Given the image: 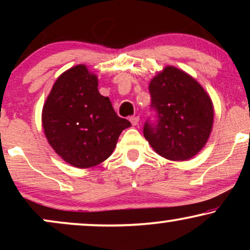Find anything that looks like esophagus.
Returning <instances> with one entry per match:
<instances>
[{
    "instance_id": "obj_1",
    "label": "esophagus",
    "mask_w": 250,
    "mask_h": 250,
    "mask_svg": "<svg viewBox=\"0 0 250 250\" xmlns=\"http://www.w3.org/2000/svg\"><path fill=\"white\" fill-rule=\"evenodd\" d=\"M129 121L131 122V125H139L140 117L139 116H131V117H129Z\"/></svg>"
}]
</instances>
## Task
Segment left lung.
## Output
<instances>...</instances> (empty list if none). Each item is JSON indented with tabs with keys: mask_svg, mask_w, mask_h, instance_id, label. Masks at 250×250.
<instances>
[{
	"mask_svg": "<svg viewBox=\"0 0 250 250\" xmlns=\"http://www.w3.org/2000/svg\"><path fill=\"white\" fill-rule=\"evenodd\" d=\"M150 109L143 135L154 150L173 161L196 155L213 127L214 109L205 89L185 71L167 67L150 81Z\"/></svg>",
	"mask_w": 250,
	"mask_h": 250,
	"instance_id": "left-lung-1",
	"label": "left lung"
}]
</instances>
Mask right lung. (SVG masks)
Returning a JSON list of instances; mask_svg holds the SVG:
<instances>
[{"mask_svg": "<svg viewBox=\"0 0 250 250\" xmlns=\"http://www.w3.org/2000/svg\"><path fill=\"white\" fill-rule=\"evenodd\" d=\"M97 84V77L85 65H76L56 80L43 105L48 142L65 162L77 168L94 167L107 160L120 134L131 125L117 116Z\"/></svg>", "mask_w": 250, "mask_h": 250, "instance_id": "right-lung-1", "label": "right lung"}]
</instances>
